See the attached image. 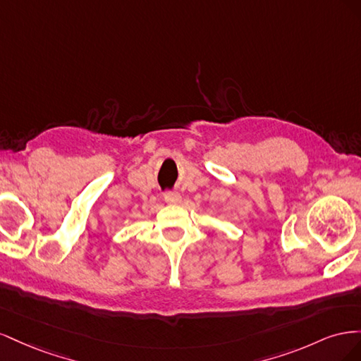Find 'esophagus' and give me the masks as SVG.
<instances>
[{
	"label": "esophagus",
	"mask_w": 361,
	"mask_h": 361,
	"mask_svg": "<svg viewBox=\"0 0 361 361\" xmlns=\"http://www.w3.org/2000/svg\"><path fill=\"white\" fill-rule=\"evenodd\" d=\"M164 200H166L167 203L173 204V203H179L180 202V194L176 192V191H169L164 194Z\"/></svg>",
	"instance_id": "esophagus-1"
}]
</instances>
